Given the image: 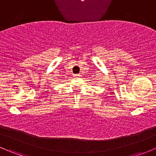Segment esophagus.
<instances>
[{"label":"esophagus","mask_w":156,"mask_h":156,"mask_svg":"<svg viewBox=\"0 0 156 156\" xmlns=\"http://www.w3.org/2000/svg\"><path fill=\"white\" fill-rule=\"evenodd\" d=\"M73 76H74V78H78V77H80L81 75H73Z\"/></svg>","instance_id":"34e87169"}]
</instances>
